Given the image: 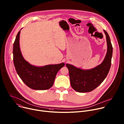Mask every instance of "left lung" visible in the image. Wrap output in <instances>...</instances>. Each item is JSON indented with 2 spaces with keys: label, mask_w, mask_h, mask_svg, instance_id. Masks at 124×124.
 <instances>
[{
  "label": "left lung",
  "mask_w": 124,
  "mask_h": 124,
  "mask_svg": "<svg viewBox=\"0 0 124 124\" xmlns=\"http://www.w3.org/2000/svg\"><path fill=\"white\" fill-rule=\"evenodd\" d=\"M104 31L106 37L107 51L101 64L89 70L81 69L69 64L66 65L69 71L71 86L76 92L88 93L93 91L102 83L108 73L113 50L108 33L105 30Z\"/></svg>",
  "instance_id": "left-lung-1"
}]
</instances>
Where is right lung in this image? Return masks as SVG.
<instances>
[{
	"mask_svg": "<svg viewBox=\"0 0 124 124\" xmlns=\"http://www.w3.org/2000/svg\"><path fill=\"white\" fill-rule=\"evenodd\" d=\"M18 32L13 46V61L16 71L24 83L35 90H45L51 88L59 70L64 63L36 67L30 64L23 57L19 46L20 31Z\"/></svg>",
	"mask_w": 124,
	"mask_h": 124,
	"instance_id": "1",
	"label": "right lung"
}]
</instances>
